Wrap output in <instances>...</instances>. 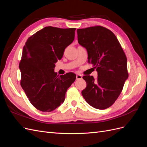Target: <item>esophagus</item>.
I'll list each match as a JSON object with an SVG mask.
<instances>
[{"label": "esophagus", "instance_id": "34e87169", "mask_svg": "<svg viewBox=\"0 0 147 147\" xmlns=\"http://www.w3.org/2000/svg\"><path fill=\"white\" fill-rule=\"evenodd\" d=\"M82 76L81 75H77V76H76V79L77 80H80V79H82Z\"/></svg>", "mask_w": 147, "mask_h": 147}]
</instances>
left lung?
<instances>
[{"mask_svg": "<svg viewBox=\"0 0 147 147\" xmlns=\"http://www.w3.org/2000/svg\"><path fill=\"white\" fill-rule=\"evenodd\" d=\"M78 43L86 49L88 59L96 68L97 78L85 75L82 94L87 103L104 110L115 102L128 78L127 58L115 34L102 26L77 29Z\"/></svg>", "mask_w": 147, "mask_h": 147, "instance_id": "1", "label": "left lung"}]
</instances>
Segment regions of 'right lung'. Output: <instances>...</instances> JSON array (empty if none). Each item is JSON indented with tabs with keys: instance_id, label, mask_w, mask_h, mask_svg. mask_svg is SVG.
<instances>
[{
	"instance_id": "add662e5",
	"label": "right lung",
	"mask_w": 147,
	"mask_h": 147,
	"mask_svg": "<svg viewBox=\"0 0 147 147\" xmlns=\"http://www.w3.org/2000/svg\"><path fill=\"white\" fill-rule=\"evenodd\" d=\"M75 29L48 26L30 37L23 47L21 85L30 103L42 112H51L63 104L76 79L72 72L58 76L55 72L56 62L74 41Z\"/></svg>"
}]
</instances>
